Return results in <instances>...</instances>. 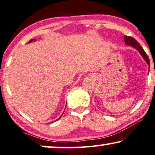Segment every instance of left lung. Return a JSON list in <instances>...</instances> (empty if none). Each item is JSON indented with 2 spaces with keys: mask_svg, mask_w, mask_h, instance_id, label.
Instances as JSON below:
<instances>
[{
  "mask_svg": "<svg viewBox=\"0 0 155 155\" xmlns=\"http://www.w3.org/2000/svg\"><path fill=\"white\" fill-rule=\"evenodd\" d=\"M125 38V44L127 45H130V46L134 47V48H135L137 50L139 51L140 53V54L142 55V57H143V59H145L146 62H147L148 64L150 65V59H149V57H148L147 54H146V52L144 50L143 48L140 46L139 43H138L137 41H136L135 39L133 38H132V37H129V36H127L125 35L124 37Z\"/></svg>",
  "mask_w": 155,
  "mask_h": 155,
  "instance_id": "8db88e82",
  "label": "left lung"
}]
</instances>
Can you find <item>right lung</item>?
<instances>
[{
  "mask_svg": "<svg viewBox=\"0 0 155 155\" xmlns=\"http://www.w3.org/2000/svg\"><path fill=\"white\" fill-rule=\"evenodd\" d=\"M34 40H30V42H32V41H34ZM60 117H59V118H60ZM59 119H58V120H59Z\"/></svg>",
  "mask_w": 155,
  "mask_h": 155,
  "instance_id": "obj_1",
  "label": "right lung"
}]
</instances>
